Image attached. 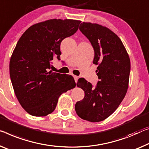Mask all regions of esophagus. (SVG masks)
Listing matches in <instances>:
<instances>
[{
  "mask_svg": "<svg viewBox=\"0 0 149 149\" xmlns=\"http://www.w3.org/2000/svg\"><path fill=\"white\" fill-rule=\"evenodd\" d=\"M74 81H75V82H77V81H78V79H79V77H77V76H76V75H74Z\"/></svg>",
  "mask_w": 149,
  "mask_h": 149,
  "instance_id": "esophagus-1",
  "label": "esophagus"
}]
</instances>
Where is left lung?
<instances>
[{
    "instance_id": "left-lung-1",
    "label": "left lung",
    "mask_w": 149,
    "mask_h": 149,
    "mask_svg": "<svg viewBox=\"0 0 149 149\" xmlns=\"http://www.w3.org/2000/svg\"><path fill=\"white\" fill-rule=\"evenodd\" d=\"M79 29L94 48L93 64L98 65L96 72L100 81L95 88L86 80L78 81L77 86L84 91V97L75 104V111L82 119L100 122L111 116L125 97L130 58L119 37L107 27L82 22Z\"/></svg>"
}]
</instances>
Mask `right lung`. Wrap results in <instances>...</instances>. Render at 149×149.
I'll use <instances>...</instances> for the list:
<instances>
[{"label":"right lung","mask_w":149,"mask_h":149,"mask_svg":"<svg viewBox=\"0 0 149 149\" xmlns=\"http://www.w3.org/2000/svg\"><path fill=\"white\" fill-rule=\"evenodd\" d=\"M81 20L50 19L32 25L22 34L10 60V76L19 103L27 113L45 116L55 109L62 94L75 87L70 75L52 72L60 59L61 43L79 29Z\"/></svg>","instance_id":"right-lung-1"}]
</instances>
